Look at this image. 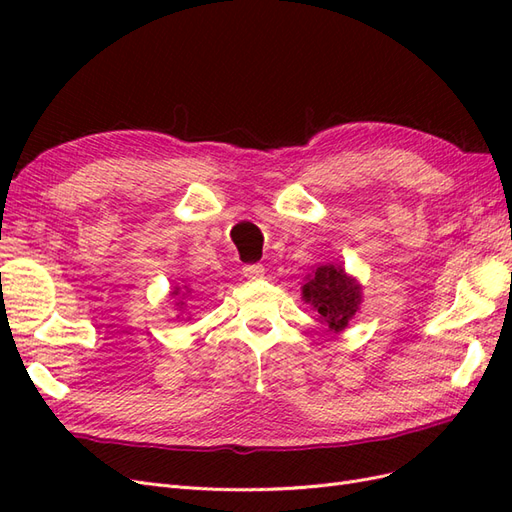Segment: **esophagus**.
Segmentation results:
<instances>
[{
  "instance_id": "obj_1",
  "label": "esophagus",
  "mask_w": 512,
  "mask_h": 512,
  "mask_svg": "<svg viewBox=\"0 0 512 512\" xmlns=\"http://www.w3.org/2000/svg\"><path fill=\"white\" fill-rule=\"evenodd\" d=\"M243 275L247 277V280H262V275H265V267L258 265V262H254V265H245Z\"/></svg>"
}]
</instances>
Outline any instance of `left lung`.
Listing matches in <instances>:
<instances>
[{
	"mask_svg": "<svg viewBox=\"0 0 512 512\" xmlns=\"http://www.w3.org/2000/svg\"><path fill=\"white\" fill-rule=\"evenodd\" d=\"M305 280V303L316 309L320 322L327 324L331 331H344L354 314L359 312V305L363 301L361 284L350 277L344 267L331 265V262L316 267Z\"/></svg>",
	"mask_w": 512,
	"mask_h": 512,
	"instance_id": "8db88e82",
	"label": "left lung"
}]
</instances>
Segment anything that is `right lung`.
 Instances as JSON below:
<instances>
[{
  "mask_svg": "<svg viewBox=\"0 0 512 512\" xmlns=\"http://www.w3.org/2000/svg\"><path fill=\"white\" fill-rule=\"evenodd\" d=\"M173 294H175V297H177V294H179V288H177V290H175V292H173ZM177 305H179V303H177ZM181 305H183V303H181Z\"/></svg>",
  "mask_w": 512,
  "mask_h": 512,
  "instance_id": "1",
  "label": "right lung"
}]
</instances>
